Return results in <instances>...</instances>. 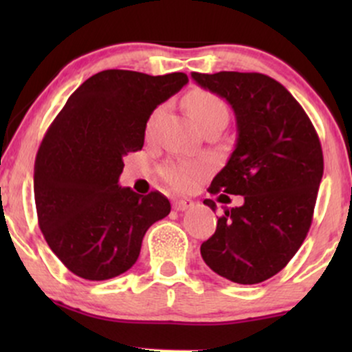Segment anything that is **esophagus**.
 Returning a JSON list of instances; mask_svg holds the SVG:
<instances>
[{
  "mask_svg": "<svg viewBox=\"0 0 352 352\" xmlns=\"http://www.w3.org/2000/svg\"><path fill=\"white\" fill-rule=\"evenodd\" d=\"M193 200L190 199H180V200H175L173 201V210H177V212H185V210H190L193 208Z\"/></svg>",
  "mask_w": 352,
  "mask_h": 352,
  "instance_id": "esophagus-1",
  "label": "esophagus"
}]
</instances>
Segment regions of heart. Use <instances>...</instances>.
Segmentation results:
<instances>
[{"label": "heart", "instance_id": "heart-1", "mask_svg": "<svg viewBox=\"0 0 352 352\" xmlns=\"http://www.w3.org/2000/svg\"><path fill=\"white\" fill-rule=\"evenodd\" d=\"M185 106H187V111L199 127L208 122L210 119H215V117L227 119V107H225L223 100L217 98L212 92L200 91V89L192 91L185 98ZM159 114L160 111L153 114L151 122H148V131L152 129ZM205 173H207V165L199 162H168L160 170V175H162L165 184H168L172 188L179 190V192L192 190Z\"/></svg>", "mask_w": 352, "mask_h": 352}]
</instances>
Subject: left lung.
<instances>
[{"label":"left lung","mask_w":352,"mask_h":352,"mask_svg":"<svg viewBox=\"0 0 352 352\" xmlns=\"http://www.w3.org/2000/svg\"><path fill=\"white\" fill-rule=\"evenodd\" d=\"M200 87L220 96L236 119V144L210 193L241 195L225 208L217 230L200 246L204 261L220 276L256 285L300 250L313 220L322 179V151L309 117L278 80L260 72H192ZM215 212L213 200H204Z\"/></svg>","instance_id":"obj_1"}]
</instances>
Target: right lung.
Here are the masks:
<instances>
[{
    "label": "right lung",
    "instance_id": "right-lung-1",
    "mask_svg": "<svg viewBox=\"0 0 352 352\" xmlns=\"http://www.w3.org/2000/svg\"><path fill=\"white\" fill-rule=\"evenodd\" d=\"M184 72L148 76L107 69L91 76L47 129L34 164L39 228L66 268L102 281L132 268L145 232L170 213L160 192L120 187L124 157L142 148L157 106L180 91Z\"/></svg>",
    "mask_w": 352,
    "mask_h": 352
}]
</instances>
